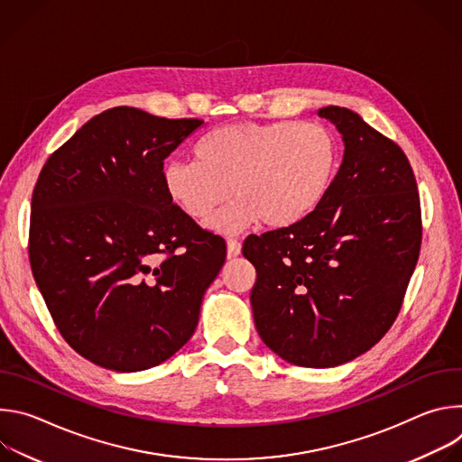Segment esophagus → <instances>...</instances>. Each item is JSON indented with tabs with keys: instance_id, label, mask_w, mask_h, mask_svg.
I'll list each match as a JSON object with an SVG mask.
<instances>
[{
	"instance_id": "esophagus-1",
	"label": "esophagus",
	"mask_w": 462,
	"mask_h": 462,
	"mask_svg": "<svg viewBox=\"0 0 462 462\" xmlns=\"http://www.w3.org/2000/svg\"><path fill=\"white\" fill-rule=\"evenodd\" d=\"M239 254H241V243L237 239H228V243H226V255H228V259H234Z\"/></svg>"
}]
</instances>
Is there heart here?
Listing matches in <instances>:
<instances>
[{
    "label": "heart",
    "mask_w": 462,
    "mask_h": 462,
    "mask_svg": "<svg viewBox=\"0 0 462 462\" xmlns=\"http://www.w3.org/2000/svg\"><path fill=\"white\" fill-rule=\"evenodd\" d=\"M193 157L164 164V189L195 223L208 221L234 193L237 199L212 223L223 234L259 221L271 228L303 221L321 205L340 166L333 131L298 120L221 125L197 141Z\"/></svg>",
    "instance_id": "heart-1"
}]
</instances>
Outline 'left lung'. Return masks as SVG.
Instances as JSON below:
<instances>
[{
  "instance_id": "obj_1",
  "label": "left lung",
  "mask_w": 462,
  "mask_h": 462,
  "mask_svg": "<svg viewBox=\"0 0 462 462\" xmlns=\"http://www.w3.org/2000/svg\"><path fill=\"white\" fill-rule=\"evenodd\" d=\"M342 134L344 159L303 221L246 237L261 340L289 364L335 367L369 351L399 316L415 271L420 199L404 152L338 106L318 109Z\"/></svg>"
}]
</instances>
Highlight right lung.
I'll use <instances>...</instances> for the list:
<instances>
[{"mask_svg": "<svg viewBox=\"0 0 462 462\" xmlns=\"http://www.w3.org/2000/svg\"><path fill=\"white\" fill-rule=\"evenodd\" d=\"M199 118L113 107L43 164L32 191L29 259L60 335L120 373L155 367L193 335L223 237L171 201L164 159Z\"/></svg>", "mask_w": 462, "mask_h": 462, "instance_id": "add662e5", "label": "right lung"}]
</instances>
